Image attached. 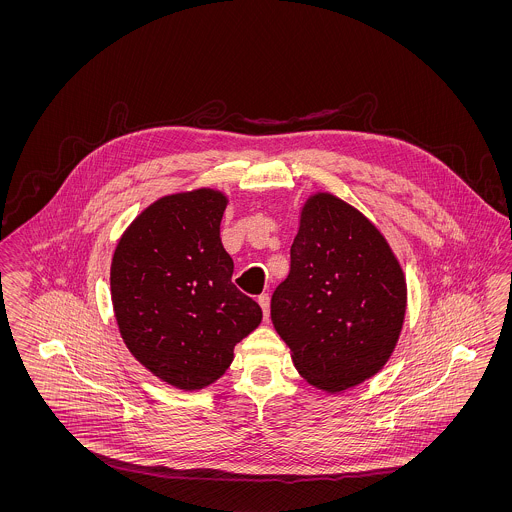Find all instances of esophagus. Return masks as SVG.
I'll return each mask as SVG.
<instances>
[{"mask_svg": "<svg viewBox=\"0 0 512 512\" xmlns=\"http://www.w3.org/2000/svg\"><path fill=\"white\" fill-rule=\"evenodd\" d=\"M257 301H259V305L263 309V317H265V320H268V315H270V297H268L267 293H263V295L257 297Z\"/></svg>", "mask_w": 512, "mask_h": 512, "instance_id": "esophagus-1", "label": "esophagus"}]
</instances>
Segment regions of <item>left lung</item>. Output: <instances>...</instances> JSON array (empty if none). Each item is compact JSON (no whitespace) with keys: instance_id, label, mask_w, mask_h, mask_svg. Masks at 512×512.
<instances>
[{"instance_id":"left-lung-1","label":"left lung","mask_w":512,"mask_h":512,"mask_svg":"<svg viewBox=\"0 0 512 512\" xmlns=\"http://www.w3.org/2000/svg\"><path fill=\"white\" fill-rule=\"evenodd\" d=\"M290 259L270 318L299 374L328 393L372 378L407 309L405 274L386 238L361 211L318 192L301 209Z\"/></svg>"}]
</instances>
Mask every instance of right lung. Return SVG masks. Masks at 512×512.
Here are the masks:
<instances>
[{
  "mask_svg": "<svg viewBox=\"0 0 512 512\" xmlns=\"http://www.w3.org/2000/svg\"><path fill=\"white\" fill-rule=\"evenodd\" d=\"M226 195L211 188L165 195L122 234L111 299L130 353L163 382L201 390L226 372L238 341L263 318L232 284L220 242Z\"/></svg>",
  "mask_w": 512,
  "mask_h": 512,
  "instance_id": "add662e5",
  "label": "right lung"
}]
</instances>
